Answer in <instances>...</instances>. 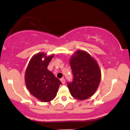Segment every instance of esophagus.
<instances>
[{"label": "esophagus", "instance_id": "1", "mask_svg": "<svg viewBox=\"0 0 130 130\" xmlns=\"http://www.w3.org/2000/svg\"><path fill=\"white\" fill-rule=\"evenodd\" d=\"M60 82H62V84H65V78H61V79H60Z\"/></svg>", "mask_w": 130, "mask_h": 130}]
</instances>
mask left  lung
Masks as SVG:
<instances>
[{
    "label": "left lung",
    "instance_id": "obj_1",
    "mask_svg": "<svg viewBox=\"0 0 130 130\" xmlns=\"http://www.w3.org/2000/svg\"><path fill=\"white\" fill-rule=\"evenodd\" d=\"M70 63L74 75L73 81L68 83L71 95L79 100L91 97L97 90L101 78L96 60L88 52L78 50L71 56Z\"/></svg>",
    "mask_w": 130,
    "mask_h": 130
}]
</instances>
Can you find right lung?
Wrapping results in <instances>:
<instances>
[{
	"instance_id": "obj_1",
	"label": "right lung",
	"mask_w": 130,
	"mask_h": 130,
	"mask_svg": "<svg viewBox=\"0 0 130 130\" xmlns=\"http://www.w3.org/2000/svg\"><path fill=\"white\" fill-rule=\"evenodd\" d=\"M54 54L44 52L34 55L25 71V84L29 92L41 102H50L56 97L61 82L47 69Z\"/></svg>"
}]
</instances>
